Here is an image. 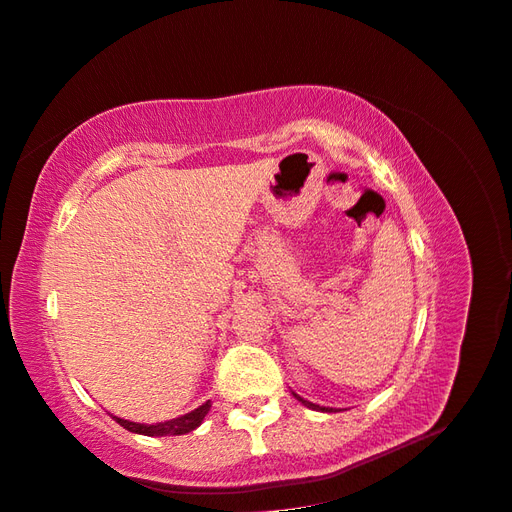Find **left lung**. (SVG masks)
<instances>
[{
	"label": "left lung",
	"mask_w": 512,
	"mask_h": 512,
	"mask_svg": "<svg viewBox=\"0 0 512 512\" xmlns=\"http://www.w3.org/2000/svg\"><path fill=\"white\" fill-rule=\"evenodd\" d=\"M291 394H294V397H296V399H298L302 405L309 407V410H317V412H332V407H324V405H315V403H311V401H304L302 397H298L296 392H291Z\"/></svg>",
	"instance_id": "8db88e82"
}]
</instances>
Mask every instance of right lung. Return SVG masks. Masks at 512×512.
<instances>
[{
	"instance_id": "add662e5",
	"label": "right lung",
	"mask_w": 512,
	"mask_h": 512,
	"mask_svg": "<svg viewBox=\"0 0 512 512\" xmlns=\"http://www.w3.org/2000/svg\"><path fill=\"white\" fill-rule=\"evenodd\" d=\"M212 403L206 401L203 405H199L197 410L188 412L180 418H171V420H165V422H156V425H143V422H130V420H124V418H118L113 416V420L118 422V425H122L126 431L130 433H139V435H150V437H163V435H184V433H191L195 431L203 418H206V414L210 412Z\"/></svg>"
}]
</instances>
